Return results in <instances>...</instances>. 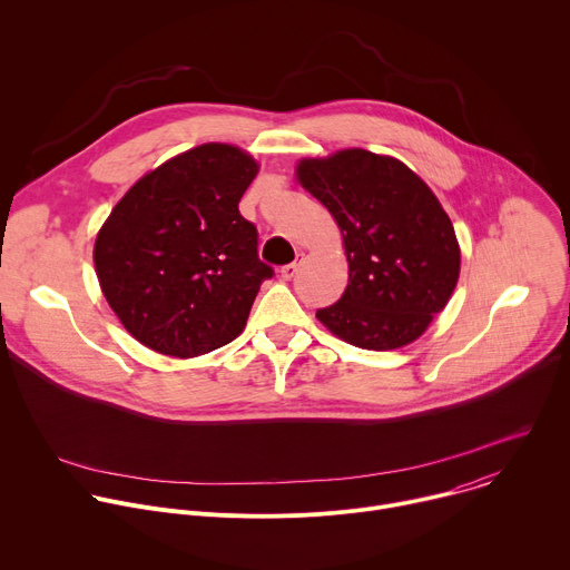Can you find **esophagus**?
<instances>
[{"label": "esophagus", "instance_id": "34e87169", "mask_svg": "<svg viewBox=\"0 0 570 570\" xmlns=\"http://www.w3.org/2000/svg\"><path fill=\"white\" fill-rule=\"evenodd\" d=\"M299 262H302V255H299V259L297 262H293V264H286V266H282V271H279V275H282V279H293L295 275H297V271H299Z\"/></svg>", "mask_w": 570, "mask_h": 570}]
</instances>
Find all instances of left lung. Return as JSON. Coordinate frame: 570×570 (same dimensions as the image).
Returning <instances> with one entry per match:
<instances>
[{
  "mask_svg": "<svg viewBox=\"0 0 570 570\" xmlns=\"http://www.w3.org/2000/svg\"><path fill=\"white\" fill-rule=\"evenodd\" d=\"M297 178L336 218L350 262L345 293L315 317L363 350L420 338L460 275L453 223L435 194L403 161L363 148L302 159Z\"/></svg>",
  "mask_w": 570,
  "mask_h": 570,
  "instance_id": "obj_1",
  "label": "left lung"
}]
</instances>
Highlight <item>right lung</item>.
Returning <instances> with one entry per match:
<instances>
[{"mask_svg":"<svg viewBox=\"0 0 570 570\" xmlns=\"http://www.w3.org/2000/svg\"><path fill=\"white\" fill-rule=\"evenodd\" d=\"M257 161L203 144L146 174L117 203L95 243L101 291L124 327L153 352L189 358L232 343L264 279L255 223L238 200Z\"/></svg>","mask_w":570,"mask_h":570,"instance_id":"obj_1","label":"right lung"}]
</instances>
